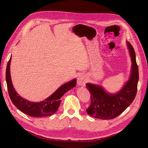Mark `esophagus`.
<instances>
[{
	"mask_svg": "<svg viewBox=\"0 0 148 148\" xmlns=\"http://www.w3.org/2000/svg\"><path fill=\"white\" fill-rule=\"evenodd\" d=\"M87 77L85 75L81 74L78 76L77 78V84L78 86H85L86 83L87 82Z\"/></svg>",
	"mask_w": 148,
	"mask_h": 148,
	"instance_id": "obj_1",
	"label": "esophagus"
}]
</instances>
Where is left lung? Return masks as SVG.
Returning a JSON list of instances; mask_svg holds the SVG:
<instances>
[{
    "label": "left lung",
    "mask_w": 148,
    "mask_h": 148,
    "mask_svg": "<svg viewBox=\"0 0 148 148\" xmlns=\"http://www.w3.org/2000/svg\"><path fill=\"white\" fill-rule=\"evenodd\" d=\"M127 45L132 63L131 74L120 91L115 94H108L101 86L86 84L91 95V104L86 111L91 116L106 120L114 119L122 114L135 99L139 80L138 66L132 46L129 42Z\"/></svg>",
    "instance_id": "left-lung-1"
}]
</instances>
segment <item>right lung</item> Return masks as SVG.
<instances>
[{
    "mask_svg": "<svg viewBox=\"0 0 148 148\" xmlns=\"http://www.w3.org/2000/svg\"><path fill=\"white\" fill-rule=\"evenodd\" d=\"M10 61L11 57L8 62L6 71V80L9 97L12 103L19 110L29 116L43 117L54 114L60 106V98L66 92L76 86L77 80L74 79L63 84L45 101L40 102L29 101L18 95L13 88L10 72Z\"/></svg>",
    "mask_w": 148,
    "mask_h": 148,
    "instance_id": "add662e5",
    "label": "right lung"
}]
</instances>
